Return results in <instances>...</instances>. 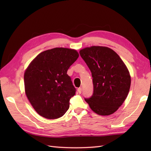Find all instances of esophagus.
<instances>
[{"label":"esophagus","instance_id":"34e87169","mask_svg":"<svg viewBox=\"0 0 151 151\" xmlns=\"http://www.w3.org/2000/svg\"><path fill=\"white\" fill-rule=\"evenodd\" d=\"M77 91H78V93H79V94H81V93H82V88H78V89H77Z\"/></svg>","mask_w":151,"mask_h":151}]
</instances>
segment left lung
<instances>
[{
    "instance_id": "1",
    "label": "left lung",
    "mask_w": 151,
    "mask_h": 151,
    "mask_svg": "<svg viewBox=\"0 0 151 151\" xmlns=\"http://www.w3.org/2000/svg\"><path fill=\"white\" fill-rule=\"evenodd\" d=\"M91 72L93 94L85 101L99 115L115 113L129 94L131 78L119 55L111 48L93 46L79 52Z\"/></svg>"
}]
</instances>
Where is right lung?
Here are the masks:
<instances>
[{"label": "right lung", "mask_w": 151, "mask_h": 151, "mask_svg": "<svg viewBox=\"0 0 151 151\" xmlns=\"http://www.w3.org/2000/svg\"><path fill=\"white\" fill-rule=\"evenodd\" d=\"M78 57L75 50L55 48L40 53L26 68L25 93L40 115L57 119L69 108L76 89L67 72Z\"/></svg>", "instance_id": "obj_1"}]
</instances>
